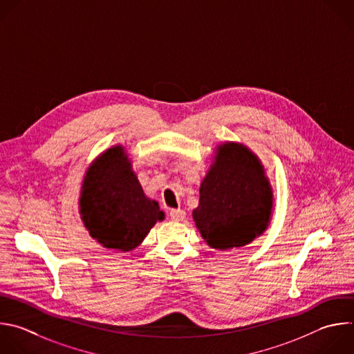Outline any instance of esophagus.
I'll use <instances>...</instances> for the list:
<instances>
[{
  "label": "esophagus",
  "mask_w": 354,
  "mask_h": 354,
  "mask_svg": "<svg viewBox=\"0 0 354 354\" xmlns=\"http://www.w3.org/2000/svg\"><path fill=\"white\" fill-rule=\"evenodd\" d=\"M169 216H171V219L175 221V222H182V221L186 218V212H185L183 209H180V208H178V209H171V211H169Z\"/></svg>",
  "instance_id": "esophagus-1"
}]
</instances>
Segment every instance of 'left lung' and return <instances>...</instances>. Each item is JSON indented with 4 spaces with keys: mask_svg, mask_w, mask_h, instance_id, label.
<instances>
[{
    "mask_svg": "<svg viewBox=\"0 0 354 354\" xmlns=\"http://www.w3.org/2000/svg\"><path fill=\"white\" fill-rule=\"evenodd\" d=\"M200 183L193 221L215 250L239 249L260 238L274 212V189L264 164L246 145H216Z\"/></svg>",
    "mask_w": 354,
    "mask_h": 354,
    "instance_id": "left-lung-1",
    "label": "left lung"
}]
</instances>
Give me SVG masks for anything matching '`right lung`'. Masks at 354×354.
Segmentation results:
<instances>
[{
  "mask_svg": "<svg viewBox=\"0 0 354 354\" xmlns=\"http://www.w3.org/2000/svg\"><path fill=\"white\" fill-rule=\"evenodd\" d=\"M79 214L95 242L120 252L136 249L151 227L165 218L158 203L146 196L122 145L104 150L87 167Z\"/></svg>",
  "mask_w": 354,
  "mask_h": 354,
  "instance_id": "1",
  "label": "right lung"
}]
</instances>
